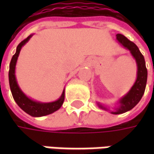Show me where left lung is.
<instances>
[{
    "instance_id": "1",
    "label": "left lung",
    "mask_w": 154,
    "mask_h": 154,
    "mask_svg": "<svg viewBox=\"0 0 154 154\" xmlns=\"http://www.w3.org/2000/svg\"><path fill=\"white\" fill-rule=\"evenodd\" d=\"M116 39L123 47L130 52L133 57L135 59L137 64V78L135 82L130 88V90L119 99L118 101V106L115 108V110L110 111V113L114 115H119L132 110L141 100L147 84L148 71L146 68L144 57L134 43L129 40L125 36L121 34L116 35ZM97 105L100 109L108 110L106 107L104 106V105H101L100 102H97Z\"/></svg>"
}]
</instances>
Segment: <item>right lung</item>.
<instances>
[{
	"label": "right lung",
	"instance_id": "1",
	"mask_svg": "<svg viewBox=\"0 0 154 154\" xmlns=\"http://www.w3.org/2000/svg\"><path fill=\"white\" fill-rule=\"evenodd\" d=\"M32 36L33 35H29L25 39L21 41L16 48V52L13 55L11 63H10L9 83H10V87H11L13 98L19 106L25 112L29 114V116H33V117H41V116H47L49 114L54 113L56 110L60 109L62 105L63 104L65 90L63 91L61 97L57 100L52 101V102H40V101L33 100L31 98L27 97L20 88L17 80H16V77H15V66H16L19 54L21 50L22 47L30 39Z\"/></svg>",
	"mask_w": 154,
	"mask_h": 154
}]
</instances>
